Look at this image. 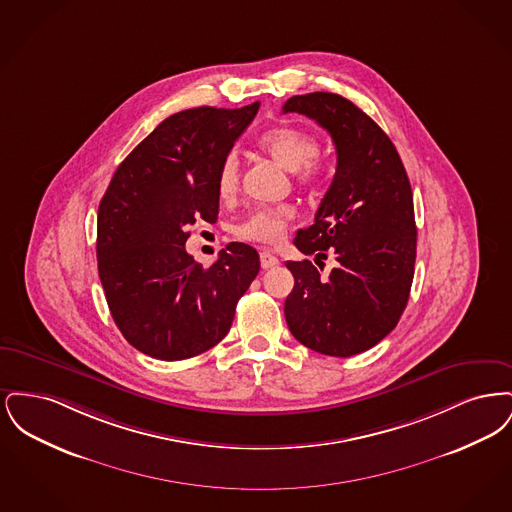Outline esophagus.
<instances>
[{"instance_id":"1","label":"esophagus","mask_w":512,"mask_h":512,"mask_svg":"<svg viewBox=\"0 0 512 512\" xmlns=\"http://www.w3.org/2000/svg\"><path fill=\"white\" fill-rule=\"evenodd\" d=\"M278 265H280V261H278L272 253H268V251H263V253H261V267L265 268V270H268V268L278 267Z\"/></svg>"}]
</instances>
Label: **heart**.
<instances>
[{"label": "heart", "instance_id": "obj_1", "mask_svg": "<svg viewBox=\"0 0 512 512\" xmlns=\"http://www.w3.org/2000/svg\"><path fill=\"white\" fill-rule=\"evenodd\" d=\"M257 146L272 157L282 169L295 172V182L303 188L315 186L320 178L317 157L320 146L317 138L301 128L278 126L265 132ZM240 182V163L234 153H228L220 163L217 188L222 199L236 194ZM292 217L288 207L274 209H257L247 219L242 220L236 228V236L245 242L272 245L282 240Z\"/></svg>", "mask_w": 512, "mask_h": 512}]
</instances>
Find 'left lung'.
Here are the masks:
<instances>
[{
    "mask_svg": "<svg viewBox=\"0 0 512 512\" xmlns=\"http://www.w3.org/2000/svg\"><path fill=\"white\" fill-rule=\"evenodd\" d=\"M282 113L317 121L338 155L315 224L293 240L317 263L332 255L338 265L324 278L307 259L288 261L295 282L284 315L305 347L351 357L384 340L407 307L416 259L413 190L386 132L349 99L293 96Z\"/></svg>",
    "mask_w": 512,
    "mask_h": 512,
    "instance_id": "obj_1",
    "label": "left lung"
}]
</instances>
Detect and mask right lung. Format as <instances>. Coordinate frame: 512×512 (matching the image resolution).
Segmentation results:
<instances>
[{
    "instance_id": "obj_1",
    "label": "right lung",
    "mask_w": 512,
    "mask_h": 512,
    "mask_svg": "<svg viewBox=\"0 0 512 512\" xmlns=\"http://www.w3.org/2000/svg\"><path fill=\"white\" fill-rule=\"evenodd\" d=\"M259 111L174 113L130 151L98 211L99 280L111 317L138 351L182 361L215 347L259 274L251 245H226L211 267L186 253L195 220L217 222L220 163Z\"/></svg>"
}]
</instances>
